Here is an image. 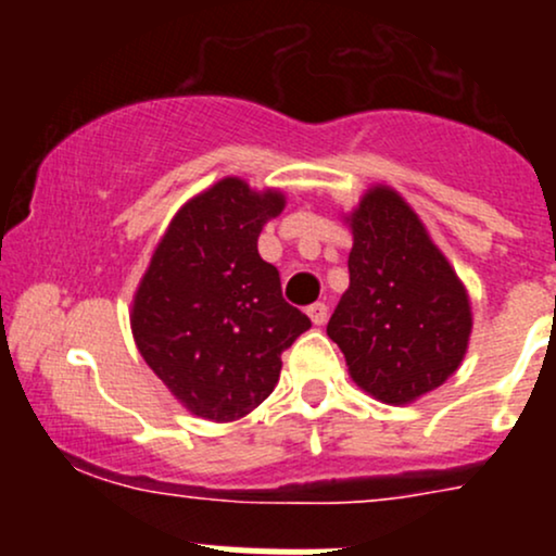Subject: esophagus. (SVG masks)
<instances>
[{"label":"esophagus","instance_id":"obj_1","mask_svg":"<svg viewBox=\"0 0 556 556\" xmlns=\"http://www.w3.org/2000/svg\"><path fill=\"white\" fill-rule=\"evenodd\" d=\"M308 316H311V321L316 324V327H324V324H327L329 308L324 303H314V305H308Z\"/></svg>","mask_w":556,"mask_h":556}]
</instances>
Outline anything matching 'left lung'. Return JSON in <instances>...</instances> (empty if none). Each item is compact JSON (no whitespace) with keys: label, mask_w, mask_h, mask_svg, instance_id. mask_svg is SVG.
Segmentation results:
<instances>
[{"label":"left lung","mask_w":556,"mask_h":556,"mask_svg":"<svg viewBox=\"0 0 556 556\" xmlns=\"http://www.w3.org/2000/svg\"><path fill=\"white\" fill-rule=\"evenodd\" d=\"M350 287L329 318L350 379L374 400L410 405L460 368L473 331L468 290L397 190L376 182L344 214Z\"/></svg>","instance_id":"8db88e82"}]
</instances>
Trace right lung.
<instances>
[{
	"label": "right lung",
	"mask_w": 556,
	"mask_h": 556,
	"mask_svg": "<svg viewBox=\"0 0 556 556\" xmlns=\"http://www.w3.org/2000/svg\"><path fill=\"white\" fill-rule=\"evenodd\" d=\"M279 188L222 177L185 201L130 308L138 353L188 413L229 424L274 392L282 353L311 327L285 303L258 235L282 214Z\"/></svg>",
	"instance_id": "1"
}]
</instances>
